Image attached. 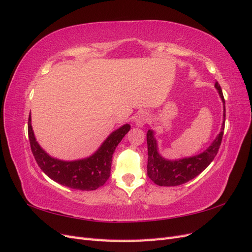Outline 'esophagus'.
<instances>
[{"mask_svg":"<svg viewBox=\"0 0 252 252\" xmlns=\"http://www.w3.org/2000/svg\"><path fill=\"white\" fill-rule=\"evenodd\" d=\"M149 121V114L147 112H140L138 116H136L135 120H134V124L136 127H142L143 125H145Z\"/></svg>","mask_w":252,"mask_h":252,"instance_id":"esophagus-1","label":"esophagus"}]
</instances>
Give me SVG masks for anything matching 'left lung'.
<instances>
[{"instance_id":"1","label":"left lung","mask_w":252,"mask_h":252,"mask_svg":"<svg viewBox=\"0 0 252 252\" xmlns=\"http://www.w3.org/2000/svg\"><path fill=\"white\" fill-rule=\"evenodd\" d=\"M216 88L219 91V94L222 98L224 104V121L220 128V132L218 134L216 140L212 142L210 146L202 154L184 158L180 159H169L164 158L158 151V144L155 139V133L152 130L147 131V147H148V163H147V174L149 179L156 183L158 186H179L184 183L194 179L204 171L209 164L216 158L219 148L222 143V138L225 128V100L220 89V84L216 83Z\"/></svg>"}]
</instances>
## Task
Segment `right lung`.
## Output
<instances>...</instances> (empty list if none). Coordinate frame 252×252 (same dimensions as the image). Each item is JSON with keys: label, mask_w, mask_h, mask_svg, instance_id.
I'll use <instances>...</instances> for the list:
<instances>
[{"label": "right lung", "mask_w": 252, "mask_h": 252, "mask_svg": "<svg viewBox=\"0 0 252 252\" xmlns=\"http://www.w3.org/2000/svg\"><path fill=\"white\" fill-rule=\"evenodd\" d=\"M129 129L130 125H123L113 131L93 156L68 162L51 158L41 148L34 138L30 114L28 119L30 147L37 165L51 180L79 190H95L105 184L110 177L113 152Z\"/></svg>", "instance_id": "add662e5"}]
</instances>
